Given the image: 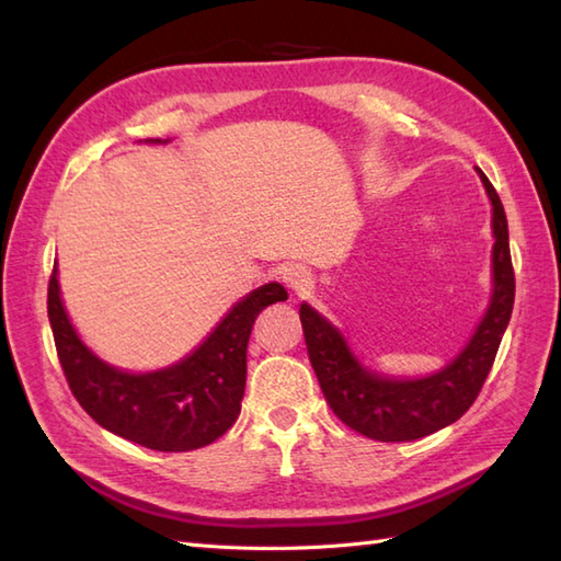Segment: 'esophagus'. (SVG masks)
Returning <instances> with one entry per match:
<instances>
[{
  "label": "esophagus",
  "instance_id": "esophagus-1",
  "mask_svg": "<svg viewBox=\"0 0 561 561\" xmlns=\"http://www.w3.org/2000/svg\"><path fill=\"white\" fill-rule=\"evenodd\" d=\"M279 279H282L284 287H287V289L294 291V294H301V291H306L308 287H311V272H308V270L301 267V265L284 267V270L279 272Z\"/></svg>",
  "mask_w": 561,
  "mask_h": 561
}]
</instances>
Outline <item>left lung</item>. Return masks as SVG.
Instances as JSON below:
<instances>
[{
  "mask_svg": "<svg viewBox=\"0 0 561 561\" xmlns=\"http://www.w3.org/2000/svg\"><path fill=\"white\" fill-rule=\"evenodd\" d=\"M478 175L492 202V294L478 328L446 366L420 378L378 374L362 364L342 330L323 313L306 301L299 308L308 356L330 410L368 438L414 440L458 422L480 396L494 364L514 311L516 279L504 205L480 169Z\"/></svg>",
  "mask_w": 561,
  "mask_h": 561,
  "instance_id": "1",
  "label": "left lung"
}]
</instances>
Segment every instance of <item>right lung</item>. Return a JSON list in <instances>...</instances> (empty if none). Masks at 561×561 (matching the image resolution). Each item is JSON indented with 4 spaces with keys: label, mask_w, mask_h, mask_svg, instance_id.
<instances>
[{
    "label": "right lung",
    "mask_w": 561,
    "mask_h": 561,
    "mask_svg": "<svg viewBox=\"0 0 561 561\" xmlns=\"http://www.w3.org/2000/svg\"><path fill=\"white\" fill-rule=\"evenodd\" d=\"M277 301H287V289L279 282L262 284L181 362L141 374L103 362L83 344L67 316L57 265L47 287V318L67 383L93 422L145 448L183 453L209 446L238 420L250 330L262 308Z\"/></svg>",
    "instance_id": "1"
}]
</instances>
